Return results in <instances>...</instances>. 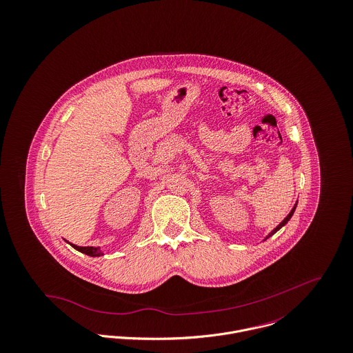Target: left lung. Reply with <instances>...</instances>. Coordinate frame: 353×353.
Returning a JSON list of instances; mask_svg holds the SVG:
<instances>
[{"mask_svg": "<svg viewBox=\"0 0 353 353\" xmlns=\"http://www.w3.org/2000/svg\"><path fill=\"white\" fill-rule=\"evenodd\" d=\"M296 204H298V201H296V203H295V205H294V207H292V210H291V211H290V214H288V215H287V216H285V218H284V221H281V222H280V223H279V226H276V228H274V230H272V232H271V233H270V234L267 235V236H265V238H264V241H265V239H267V238H270V236H271V235H274V233H276V232H279V230H280V229H281V228H283V226H284V225H285V223H287V222H288V221H290V219H291V216H292V215H294V211H295V208H296Z\"/></svg>", "mask_w": 353, "mask_h": 353, "instance_id": "8db88e82", "label": "left lung"}]
</instances>
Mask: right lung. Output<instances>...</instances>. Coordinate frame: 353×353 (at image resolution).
<instances>
[{
  "label": "right lung",
  "instance_id": "obj_1",
  "mask_svg": "<svg viewBox=\"0 0 353 353\" xmlns=\"http://www.w3.org/2000/svg\"><path fill=\"white\" fill-rule=\"evenodd\" d=\"M70 245H72L76 250H79L81 253H85V254L90 256V257H100V256L104 254L100 248H93V246H77V245H74V243H70Z\"/></svg>",
  "mask_w": 353,
  "mask_h": 353
}]
</instances>
